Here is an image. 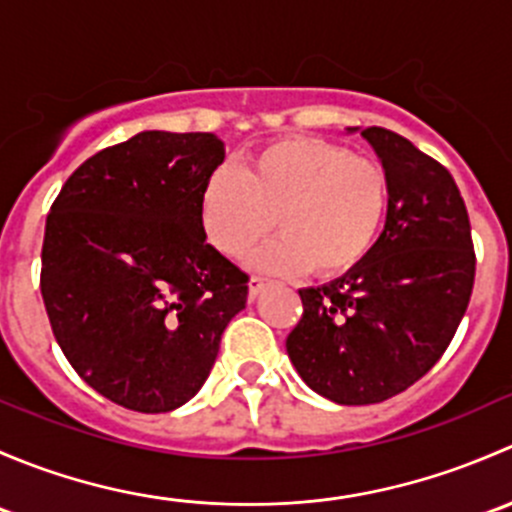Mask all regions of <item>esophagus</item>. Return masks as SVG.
I'll return each instance as SVG.
<instances>
[{
  "label": "esophagus",
  "instance_id": "obj_1",
  "mask_svg": "<svg viewBox=\"0 0 512 512\" xmlns=\"http://www.w3.org/2000/svg\"><path fill=\"white\" fill-rule=\"evenodd\" d=\"M265 287H267L265 277H257V275L250 277V299H255L257 294H260Z\"/></svg>",
  "mask_w": 512,
  "mask_h": 512
}]
</instances>
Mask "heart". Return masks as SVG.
I'll list each match as a JSON object with an SVG mask.
<instances>
[{"mask_svg": "<svg viewBox=\"0 0 512 512\" xmlns=\"http://www.w3.org/2000/svg\"><path fill=\"white\" fill-rule=\"evenodd\" d=\"M379 163L314 138H285L242 170H213L200 190V223L223 255L240 257L277 225L282 235L252 252L250 265L275 275L354 270L374 247L386 215Z\"/></svg>", "mask_w": 512, "mask_h": 512, "instance_id": "obj_1", "label": "heart"}]
</instances>
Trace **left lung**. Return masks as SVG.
Masks as SVG:
<instances>
[{"instance_id": "1", "label": "left lung", "mask_w": 512, "mask_h": 512, "mask_svg": "<svg viewBox=\"0 0 512 512\" xmlns=\"http://www.w3.org/2000/svg\"><path fill=\"white\" fill-rule=\"evenodd\" d=\"M361 138L386 175L384 230L354 270L299 289L302 319L287 337L304 384L342 406L379 404L416 384L451 344L476 277L451 173L394 131L371 126Z\"/></svg>"}]
</instances>
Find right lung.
Instances as JSON below:
<instances>
[{
	"label": "right lung",
	"instance_id": "obj_1",
	"mask_svg": "<svg viewBox=\"0 0 512 512\" xmlns=\"http://www.w3.org/2000/svg\"><path fill=\"white\" fill-rule=\"evenodd\" d=\"M215 133L143 131L79 165L46 218L41 297L76 374L123 409L165 414L208 379L247 275L205 240Z\"/></svg>",
	"mask_w": 512,
	"mask_h": 512
}]
</instances>
